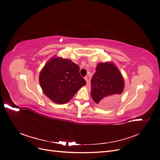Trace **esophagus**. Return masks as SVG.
<instances>
[{
	"mask_svg": "<svg viewBox=\"0 0 160 160\" xmlns=\"http://www.w3.org/2000/svg\"><path fill=\"white\" fill-rule=\"evenodd\" d=\"M85 81H87V85H89V80H88V77H85Z\"/></svg>",
	"mask_w": 160,
	"mask_h": 160,
	"instance_id": "1",
	"label": "esophagus"
}]
</instances>
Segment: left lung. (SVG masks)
<instances>
[{"label": "left lung", "mask_w": 160, "mask_h": 160, "mask_svg": "<svg viewBox=\"0 0 160 160\" xmlns=\"http://www.w3.org/2000/svg\"><path fill=\"white\" fill-rule=\"evenodd\" d=\"M91 80V95L95 102L103 107L112 105L124 89L123 76L112 62H99Z\"/></svg>", "instance_id": "obj_1"}]
</instances>
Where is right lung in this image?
I'll return each mask as SVG.
<instances>
[{"instance_id":"obj_1","label":"right lung","mask_w":160,"mask_h":160,"mask_svg":"<svg viewBox=\"0 0 160 160\" xmlns=\"http://www.w3.org/2000/svg\"><path fill=\"white\" fill-rule=\"evenodd\" d=\"M39 83L47 98L59 104L69 101L87 83L80 75L78 65L70 59L55 57L41 71Z\"/></svg>"}]
</instances>
